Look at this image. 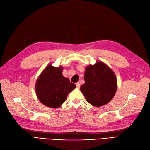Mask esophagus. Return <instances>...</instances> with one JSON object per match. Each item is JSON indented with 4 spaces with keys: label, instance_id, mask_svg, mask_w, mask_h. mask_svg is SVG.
Instances as JSON below:
<instances>
[{
    "label": "esophagus",
    "instance_id": "esophagus-1",
    "mask_svg": "<svg viewBox=\"0 0 150 150\" xmlns=\"http://www.w3.org/2000/svg\"><path fill=\"white\" fill-rule=\"evenodd\" d=\"M76 87L78 88H80V83H79V82L76 83Z\"/></svg>",
    "mask_w": 150,
    "mask_h": 150
}]
</instances>
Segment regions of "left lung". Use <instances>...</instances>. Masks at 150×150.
I'll return each mask as SVG.
<instances>
[{"mask_svg":"<svg viewBox=\"0 0 150 150\" xmlns=\"http://www.w3.org/2000/svg\"><path fill=\"white\" fill-rule=\"evenodd\" d=\"M85 83L80 89L86 101L99 107L110 102L117 89V80L113 71L104 63L98 61L86 67Z\"/></svg>","mask_w":150,"mask_h":150,"instance_id":"8db88e82","label":"left lung"}]
</instances>
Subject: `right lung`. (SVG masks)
Wrapping results in <instances>:
<instances>
[{"mask_svg": "<svg viewBox=\"0 0 150 150\" xmlns=\"http://www.w3.org/2000/svg\"><path fill=\"white\" fill-rule=\"evenodd\" d=\"M62 67L49 64L39 76L35 84L36 94L45 106L57 108L66 100L67 94L76 85L62 76Z\"/></svg>", "mask_w": 150, "mask_h": 150, "instance_id": "add662e5", "label": "right lung"}]
</instances>
